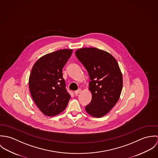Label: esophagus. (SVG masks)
Segmentation results:
<instances>
[{
  "label": "esophagus",
  "mask_w": 158,
  "mask_h": 158,
  "mask_svg": "<svg viewBox=\"0 0 158 158\" xmlns=\"http://www.w3.org/2000/svg\"><path fill=\"white\" fill-rule=\"evenodd\" d=\"M81 92V89H78V90L75 91V92H74V94H75V95H78V94H79Z\"/></svg>",
  "instance_id": "1"
}]
</instances>
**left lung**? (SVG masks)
Returning <instances> with one entry per match:
<instances>
[{
  "label": "left lung",
  "mask_w": 158,
  "mask_h": 158,
  "mask_svg": "<svg viewBox=\"0 0 158 158\" xmlns=\"http://www.w3.org/2000/svg\"><path fill=\"white\" fill-rule=\"evenodd\" d=\"M75 55L90 78L92 100L86 111L92 117H102L110 111L121 94L123 77L118 63L110 53L94 47L79 48Z\"/></svg>",
  "instance_id": "obj_1"
}]
</instances>
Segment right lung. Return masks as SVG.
Instances as JSON below:
<instances>
[{
  "label": "right lung",
  "instance_id": "obj_1",
  "mask_svg": "<svg viewBox=\"0 0 158 158\" xmlns=\"http://www.w3.org/2000/svg\"><path fill=\"white\" fill-rule=\"evenodd\" d=\"M73 50L63 49L46 54L33 66L28 85L32 98L45 115L54 116L63 112L70 95L66 89L62 69Z\"/></svg>",
  "mask_w": 158,
  "mask_h": 158
}]
</instances>
